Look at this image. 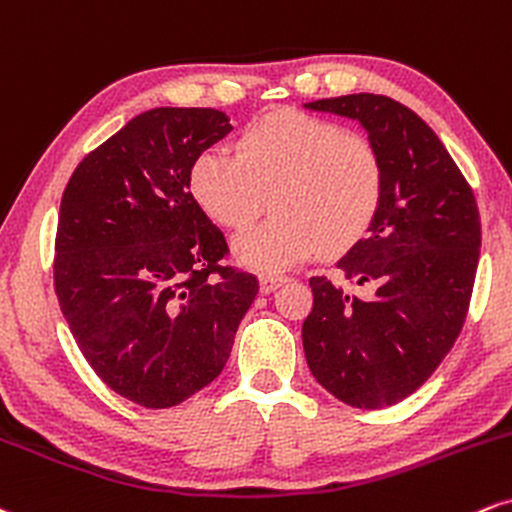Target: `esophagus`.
<instances>
[{
  "mask_svg": "<svg viewBox=\"0 0 512 512\" xmlns=\"http://www.w3.org/2000/svg\"><path fill=\"white\" fill-rule=\"evenodd\" d=\"M258 282H261V292H273L278 290L282 282H287L285 275H278V273H261L258 275Z\"/></svg>",
  "mask_w": 512,
  "mask_h": 512,
  "instance_id": "esophagus-1",
  "label": "esophagus"
}]
</instances>
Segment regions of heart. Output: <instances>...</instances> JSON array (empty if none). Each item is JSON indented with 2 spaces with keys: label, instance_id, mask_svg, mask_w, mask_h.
<instances>
[{
  "label": "heart",
  "instance_id": "heart-1",
  "mask_svg": "<svg viewBox=\"0 0 512 512\" xmlns=\"http://www.w3.org/2000/svg\"><path fill=\"white\" fill-rule=\"evenodd\" d=\"M191 194L220 225L244 230L232 251L242 266L280 273L318 251L340 254L369 232L386 189V165L369 136L328 119L275 110L254 122L237 155L208 148L191 165Z\"/></svg>",
  "mask_w": 512,
  "mask_h": 512
}]
</instances>
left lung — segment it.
Here are the masks:
<instances>
[{
    "label": "left lung",
    "mask_w": 512,
    "mask_h": 512,
    "mask_svg": "<svg viewBox=\"0 0 512 512\" xmlns=\"http://www.w3.org/2000/svg\"><path fill=\"white\" fill-rule=\"evenodd\" d=\"M304 107L357 119L386 165L369 234L338 261L364 292L316 275L302 326L316 381L345 405L381 410L422 386L458 340L482 246L477 201L441 138L398 100L357 93Z\"/></svg>",
    "instance_id": "left-lung-1"
}]
</instances>
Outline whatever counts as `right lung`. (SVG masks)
I'll use <instances>...</instances> for the list:
<instances>
[{
  "mask_svg": "<svg viewBox=\"0 0 512 512\" xmlns=\"http://www.w3.org/2000/svg\"><path fill=\"white\" fill-rule=\"evenodd\" d=\"M232 131L210 107H155L78 162L59 206L54 290L78 350L114 393L165 410L230 359L258 280L189 191Z\"/></svg>",
  "mask_w": 512,
  "mask_h": 512,
  "instance_id": "add662e5",
  "label": "right lung"
}]
</instances>
